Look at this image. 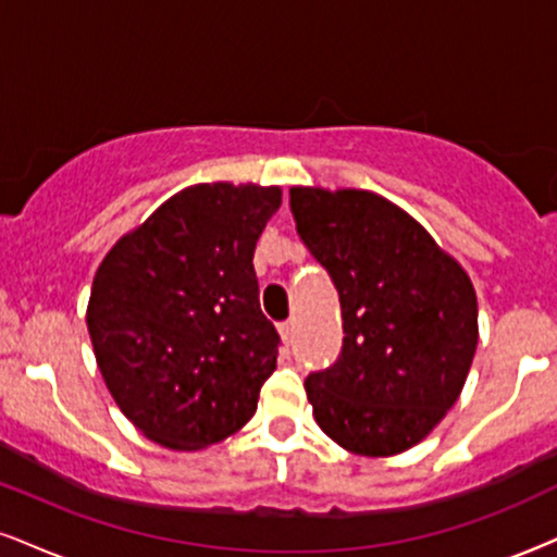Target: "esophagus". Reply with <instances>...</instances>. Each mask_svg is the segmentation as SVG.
Masks as SVG:
<instances>
[{"mask_svg":"<svg viewBox=\"0 0 557 557\" xmlns=\"http://www.w3.org/2000/svg\"><path fill=\"white\" fill-rule=\"evenodd\" d=\"M293 330H296V324H293V319H287V322L280 324V335H283L285 343H293Z\"/></svg>","mask_w":557,"mask_h":557,"instance_id":"1","label":"esophagus"}]
</instances>
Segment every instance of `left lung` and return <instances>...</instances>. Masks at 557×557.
<instances>
[{
	"label": "left lung",
	"instance_id": "left-lung-1",
	"mask_svg": "<svg viewBox=\"0 0 557 557\" xmlns=\"http://www.w3.org/2000/svg\"><path fill=\"white\" fill-rule=\"evenodd\" d=\"M290 212L341 296V356L306 376L317 424L359 456L408 450L461 395L474 285L413 216L369 190L290 188Z\"/></svg>",
	"mask_w": 557,
	"mask_h": 557
}]
</instances>
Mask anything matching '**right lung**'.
<instances>
[{"instance_id":"add662e5","label":"right lung","mask_w":557,"mask_h":557,"mask_svg":"<svg viewBox=\"0 0 557 557\" xmlns=\"http://www.w3.org/2000/svg\"><path fill=\"white\" fill-rule=\"evenodd\" d=\"M280 188L203 183L164 201L96 272L88 300L96 363L114 403L172 450L238 432L277 367L253 248Z\"/></svg>"}]
</instances>
